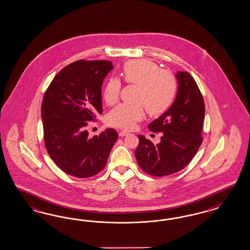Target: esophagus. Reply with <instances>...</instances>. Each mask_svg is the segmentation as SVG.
Listing matches in <instances>:
<instances>
[{"instance_id": "obj_1", "label": "esophagus", "mask_w": 250, "mask_h": 250, "mask_svg": "<svg viewBox=\"0 0 250 250\" xmlns=\"http://www.w3.org/2000/svg\"><path fill=\"white\" fill-rule=\"evenodd\" d=\"M129 135V132L127 131H125V130H123V131H120L119 132V136H125Z\"/></svg>"}]
</instances>
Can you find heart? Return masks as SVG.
<instances>
[{"mask_svg": "<svg viewBox=\"0 0 250 250\" xmlns=\"http://www.w3.org/2000/svg\"><path fill=\"white\" fill-rule=\"evenodd\" d=\"M122 77L126 83L137 85L134 104H122L109 114V125L120 128H132L136 121L144 116V106L147 114L158 116L164 114L174 103L178 82L168 70L160 69L154 61L146 59L132 60L125 62ZM121 83L111 78L106 83L104 98L108 104H114L119 98Z\"/></svg>", "mask_w": 250, "mask_h": 250, "instance_id": "1", "label": "heart"}]
</instances>
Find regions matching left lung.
Here are the masks:
<instances>
[{"instance_id":"left-lung-1","label":"left lung","mask_w":250,"mask_h":250,"mask_svg":"<svg viewBox=\"0 0 250 250\" xmlns=\"http://www.w3.org/2000/svg\"><path fill=\"white\" fill-rule=\"evenodd\" d=\"M178 91L166 113L149 124L152 132H160L159 144L138 136L135 155L139 167L147 174L162 177L184 168L203 142L205 102L194 79L187 71H178Z\"/></svg>"}]
</instances>
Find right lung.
Wrapping results in <instances>:
<instances>
[{
	"mask_svg": "<svg viewBox=\"0 0 250 250\" xmlns=\"http://www.w3.org/2000/svg\"><path fill=\"white\" fill-rule=\"evenodd\" d=\"M113 68L111 61H76L62 68L45 91L41 107L45 147L67 174H98L118 138L113 128L93 137L86 130L87 122L103 113L102 85Z\"/></svg>",
	"mask_w": 250,
	"mask_h": 250,
	"instance_id": "1",
	"label": "right lung"
}]
</instances>
